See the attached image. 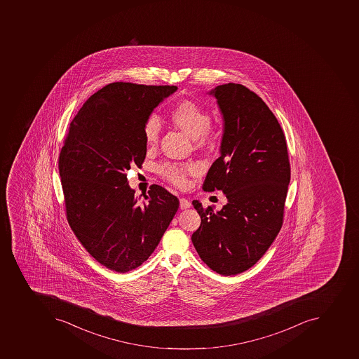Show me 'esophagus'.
<instances>
[{"instance_id": "34e87169", "label": "esophagus", "mask_w": 359, "mask_h": 359, "mask_svg": "<svg viewBox=\"0 0 359 359\" xmlns=\"http://www.w3.org/2000/svg\"><path fill=\"white\" fill-rule=\"evenodd\" d=\"M191 202H189L187 198H180V208H181L182 210L189 209V208H191Z\"/></svg>"}]
</instances>
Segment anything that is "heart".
Instances as JSON below:
<instances>
[{"instance_id":"1","label":"heart","mask_w":359,"mask_h":359,"mask_svg":"<svg viewBox=\"0 0 359 359\" xmlns=\"http://www.w3.org/2000/svg\"><path fill=\"white\" fill-rule=\"evenodd\" d=\"M170 118L172 125L192 137L198 146L209 142L215 133L209 111L192 100L185 99L177 102L170 110ZM161 129V121L155 114L146 118L144 135L150 147L158 142ZM196 170V165L191 163H164L158 167L159 174L165 180L180 187H184L187 183V177Z\"/></svg>"}]
</instances>
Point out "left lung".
<instances>
[{
    "label": "left lung",
    "instance_id": "left-lung-1",
    "mask_svg": "<svg viewBox=\"0 0 359 359\" xmlns=\"http://www.w3.org/2000/svg\"><path fill=\"white\" fill-rule=\"evenodd\" d=\"M224 121L220 157L212 164L203 189L222 191L220 211L194 209L200 228L192 243L201 259L224 276L257 263L280 232L291 167L286 139L276 116L257 94L228 83L210 90Z\"/></svg>",
    "mask_w": 359,
    "mask_h": 359
}]
</instances>
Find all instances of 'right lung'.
Segmentation results:
<instances>
[{
	"instance_id": "1",
	"label": "right lung",
	"mask_w": 359,
	"mask_h": 359,
	"mask_svg": "<svg viewBox=\"0 0 359 359\" xmlns=\"http://www.w3.org/2000/svg\"><path fill=\"white\" fill-rule=\"evenodd\" d=\"M177 90L170 85L116 82L85 102L60 150L66 217L92 257L111 271L142 265L158 246L178 210V198L151 185L140 202L127 170L142 166L144 125L154 109Z\"/></svg>"
}]
</instances>
